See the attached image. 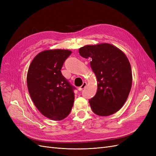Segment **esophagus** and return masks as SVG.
<instances>
[{
	"mask_svg": "<svg viewBox=\"0 0 156 156\" xmlns=\"http://www.w3.org/2000/svg\"><path fill=\"white\" fill-rule=\"evenodd\" d=\"M86 86H87V83H83L82 85L79 88V90H82L83 89H84V88L86 87Z\"/></svg>",
	"mask_w": 156,
	"mask_h": 156,
	"instance_id": "34e87169",
	"label": "esophagus"
}]
</instances>
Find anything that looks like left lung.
<instances>
[{"label": "left lung", "instance_id": "1", "mask_svg": "<svg viewBox=\"0 0 156 156\" xmlns=\"http://www.w3.org/2000/svg\"><path fill=\"white\" fill-rule=\"evenodd\" d=\"M97 79L96 95L89 100L92 111L107 116L119 111L126 101L132 84L131 65L126 55L116 47L102 43L87 45L79 49Z\"/></svg>", "mask_w": 156, "mask_h": 156}]
</instances>
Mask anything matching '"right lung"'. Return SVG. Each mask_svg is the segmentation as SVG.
Segmentation results:
<instances>
[{"label":"right lung","mask_w":156,"mask_h":156,"mask_svg":"<svg viewBox=\"0 0 156 156\" xmlns=\"http://www.w3.org/2000/svg\"><path fill=\"white\" fill-rule=\"evenodd\" d=\"M71 53L69 50L60 49L41 51L28 70L27 83L32 100L37 110L52 120L66 118L73 105L75 87L60 71Z\"/></svg>","instance_id":"obj_1"}]
</instances>
